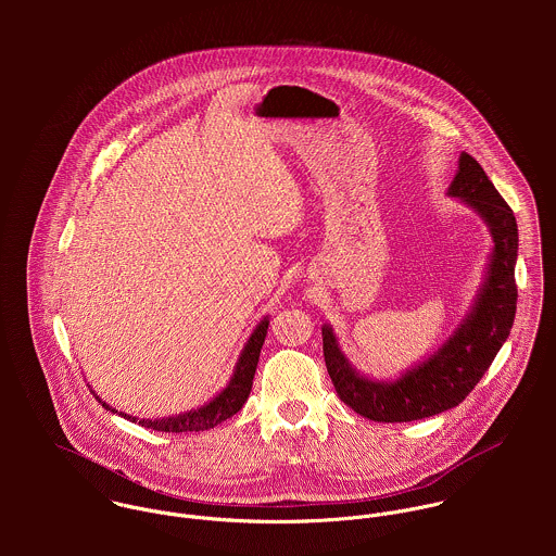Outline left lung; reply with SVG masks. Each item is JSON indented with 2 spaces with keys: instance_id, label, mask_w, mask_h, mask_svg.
<instances>
[{
  "instance_id": "1",
  "label": "left lung",
  "mask_w": 556,
  "mask_h": 556,
  "mask_svg": "<svg viewBox=\"0 0 556 556\" xmlns=\"http://www.w3.org/2000/svg\"><path fill=\"white\" fill-rule=\"evenodd\" d=\"M485 223L492 252L476 302L456 331L424 362L404 370L394 381L364 377L342 353L329 323L323 329V355L340 400L372 421H415L458 406L473 392L507 340L516 317V258L518 225L481 164L467 152L447 188Z\"/></svg>"
}]
</instances>
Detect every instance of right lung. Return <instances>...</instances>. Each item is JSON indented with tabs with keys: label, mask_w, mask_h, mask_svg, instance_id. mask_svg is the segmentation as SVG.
I'll return each mask as SVG.
<instances>
[{
	"label": "right lung",
	"mask_w": 556,
	"mask_h": 556,
	"mask_svg": "<svg viewBox=\"0 0 556 556\" xmlns=\"http://www.w3.org/2000/svg\"><path fill=\"white\" fill-rule=\"evenodd\" d=\"M267 327H269V317L261 318L258 325L252 329L250 338L245 340L241 353H239L238 364L233 368V377L227 383V388L199 408H190L186 413H177V415H168V417H156V419H152V417L146 419L143 417V419H139V417H132L128 413H122V410L109 406L96 392H91V394L106 410L117 413L128 421H135L139 426H146V428H152V430H159V432H201V430H210V428L223 424L225 419L233 417L250 396L252 379H254V372H256L261 346H263L265 336H267Z\"/></svg>",
	"instance_id": "obj_1"
}]
</instances>
